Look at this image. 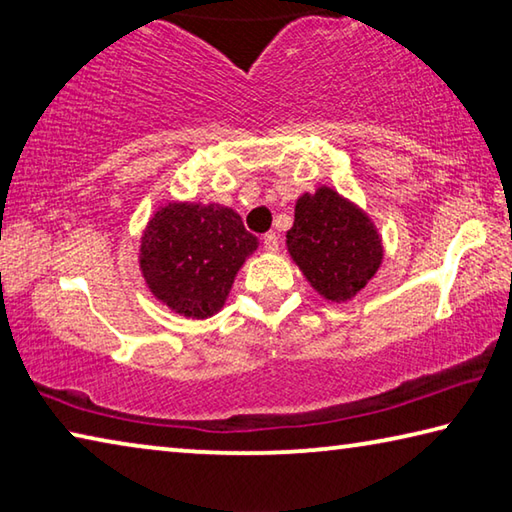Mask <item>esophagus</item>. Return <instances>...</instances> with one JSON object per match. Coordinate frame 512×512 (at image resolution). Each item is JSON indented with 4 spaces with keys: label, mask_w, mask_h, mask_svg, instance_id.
<instances>
[{
    "label": "esophagus",
    "mask_w": 512,
    "mask_h": 512,
    "mask_svg": "<svg viewBox=\"0 0 512 512\" xmlns=\"http://www.w3.org/2000/svg\"><path fill=\"white\" fill-rule=\"evenodd\" d=\"M264 248L268 250V253H277V250H280V237H277L275 232H266V235H264Z\"/></svg>",
    "instance_id": "1"
}]
</instances>
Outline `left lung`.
<instances>
[{
	"label": "left lung",
	"instance_id": "1",
	"mask_svg": "<svg viewBox=\"0 0 512 512\" xmlns=\"http://www.w3.org/2000/svg\"><path fill=\"white\" fill-rule=\"evenodd\" d=\"M287 246L311 287L334 302L357 296L381 264L368 216L327 187L298 198Z\"/></svg>",
	"mask_w": 512,
	"mask_h": 512
}]
</instances>
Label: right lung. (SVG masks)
Wrapping results in <instances>:
<instances>
[{"mask_svg":"<svg viewBox=\"0 0 512 512\" xmlns=\"http://www.w3.org/2000/svg\"><path fill=\"white\" fill-rule=\"evenodd\" d=\"M257 237L230 207L169 203L149 223L140 266L149 289L178 314L207 318L223 307Z\"/></svg>","mask_w":512,"mask_h":512,"instance_id":"obj_1","label":"right lung"}]
</instances>
